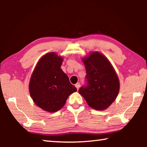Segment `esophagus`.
<instances>
[{
    "instance_id": "obj_1",
    "label": "esophagus",
    "mask_w": 147,
    "mask_h": 147,
    "mask_svg": "<svg viewBox=\"0 0 147 147\" xmlns=\"http://www.w3.org/2000/svg\"><path fill=\"white\" fill-rule=\"evenodd\" d=\"M80 86V83H77V84H75V87L76 88L77 90H78V89H79Z\"/></svg>"
}]
</instances>
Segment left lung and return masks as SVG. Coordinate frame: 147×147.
I'll return each instance as SVG.
<instances>
[{
	"instance_id": "left-lung-1",
	"label": "left lung",
	"mask_w": 147,
	"mask_h": 147,
	"mask_svg": "<svg viewBox=\"0 0 147 147\" xmlns=\"http://www.w3.org/2000/svg\"><path fill=\"white\" fill-rule=\"evenodd\" d=\"M85 65L88 86L81 87L79 93L88 105L96 110H104L118 95L120 82L109 59L97 51L82 58Z\"/></svg>"
}]
</instances>
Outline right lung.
Here are the masks:
<instances>
[{
	"label": "right lung",
	"mask_w": 147,
	"mask_h": 147,
	"mask_svg": "<svg viewBox=\"0 0 147 147\" xmlns=\"http://www.w3.org/2000/svg\"><path fill=\"white\" fill-rule=\"evenodd\" d=\"M63 58L56 53H47L39 59L29 82V92L34 102L47 112L63 108L69 96L77 91L62 71Z\"/></svg>",
	"instance_id": "obj_1"
}]
</instances>
